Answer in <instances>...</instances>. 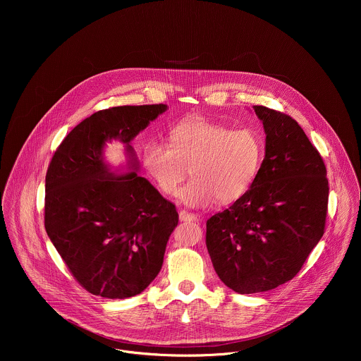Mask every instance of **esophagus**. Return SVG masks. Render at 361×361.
Segmentation results:
<instances>
[{
	"label": "esophagus",
	"instance_id": "obj_1",
	"mask_svg": "<svg viewBox=\"0 0 361 361\" xmlns=\"http://www.w3.org/2000/svg\"><path fill=\"white\" fill-rule=\"evenodd\" d=\"M179 219L183 221V222H196L197 221V216L192 212H188V211H180L179 212Z\"/></svg>",
	"mask_w": 361,
	"mask_h": 361
}]
</instances>
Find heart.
I'll list each match as a JSON object with an SVG mask.
<instances>
[{
  "mask_svg": "<svg viewBox=\"0 0 361 361\" xmlns=\"http://www.w3.org/2000/svg\"><path fill=\"white\" fill-rule=\"evenodd\" d=\"M171 146L159 142L145 145L142 162L155 186L175 196L190 173L193 179L179 192L185 206L200 208L240 199L253 185L264 159V140L255 129L195 119L176 125Z\"/></svg>",
  "mask_w": 361,
  "mask_h": 361,
  "instance_id": "obj_1",
  "label": "heart"
}]
</instances>
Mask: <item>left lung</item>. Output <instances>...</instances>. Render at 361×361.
<instances>
[{"label": "left lung", "instance_id": "left-lung-1", "mask_svg": "<svg viewBox=\"0 0 361 361\" xmlns=\"http://www.w3.org/2000/svg\"><path fill=\"white\" fill-rule=\"evenodd\" d=\"M265 157L252 188L207 221L206 245L219 279L240 295L267 292L302 269L324 235L326 168L300 125L255 105Z\"/></svg>", "mask_w": 361, "mask_h": 361}]
</instances>
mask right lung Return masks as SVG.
Instances as JSON below:
<instances>
[{
  "label": "right lung",
  "mask_w": 361,
  "mask_h": 361,
  "mask_svg": "<svg viewBox=\"0 0 361 361\" xmlns=\"http://www.w3.org/2000/svg\"><path fill=\"white\" fill-rule=\"evenodd\" d=\"M165 104L102 109L75 126L52 155L46 175L44 226L75 279L90 293L126 299L158 275L175 206L139 172L130 142L166 111ZM126 145L130 172L115 176L104 143Z\"/></svg>",
  "instance_id": "1"
}]
</instances>
